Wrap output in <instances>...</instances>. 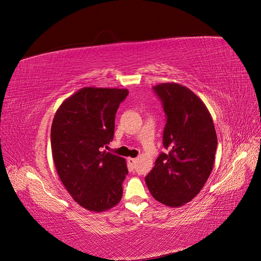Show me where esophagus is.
<instances>
[{
	"label": "esophagus",
	"mask_w": 261,
	"mask_h": 261,
	"mask_svg": "<svg viewBox=\"0 0 261 261\" xmlns=\"http://www.w3.org/2000/svg\"><path fill=\"white\" fill-rule=\"evenodd\" d=\"M127 161H128V163L132 165V167L134 168L136 165V162H137V159H135V158H128L127 159Z\"/></svg>",
	"instance_id": "esophagus-1"
}]
</instances>
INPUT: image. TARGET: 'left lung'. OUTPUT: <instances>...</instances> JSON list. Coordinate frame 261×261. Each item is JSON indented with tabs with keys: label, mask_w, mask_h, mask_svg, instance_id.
<instances>
[{
	"label": "left lung",
	"mask_w": 261,
	"mask_h": 261,
	"mask_svg": "<svg viewBox=\"0 0 261 261\" xmlns=\"http://www.w3.org/2000/svg\"><path fill=\"white\" fill-rule=\"evenodd\" d=\"M162 102L167 124L163 147L145 177L152 197L169 207H180L199 194L215 164L217 133L207 107L187 87L163 83L153 87Z\"/></svg>",
	"instance_id": "obj_1"
}]
</instances>
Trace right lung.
<instances>
[{"mask_svg":"<svg viewBox=\"0 0 261 261\" xmlns=\"http://www.w3.org/2000/svg\"><path fill=\"white\" fill-rule=\"evenodd\" d=\"M127 89L85 87L58 109L51 127L53 161L73 199L89 211L113 208L128 174L124 158L102 151L114 136L115 114Z\"/></svg>","mask_w":261,"mask_h":261,"instance_id":"right-lung-1","label":"right lung"}]
</instances>
